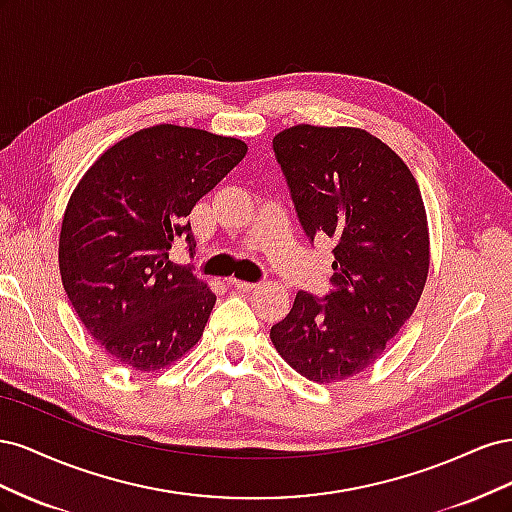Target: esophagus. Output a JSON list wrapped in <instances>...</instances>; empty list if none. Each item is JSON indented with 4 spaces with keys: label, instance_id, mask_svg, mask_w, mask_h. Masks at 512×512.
Returning a JSON list of instances; mask_svg holds the SVG:
<instances>
[{
    "label": "esophagus",
    "instance_id": "34e87169",
    "mask_svg": "<svg viewBox=\"0 0 512 512\" xmlns=\"http://www.w3.org/2000/svg\"><path fill=\"white\" fill-rule=\"evenodd\" d=\"M230 286H235L237 290H243V292H252L256 288V284L252 282H243V280H235V277H230Z\"/></svg>",
    "mask_w": 512,
    "mask_h": 512
}]
</instances>
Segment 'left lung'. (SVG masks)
Segmentation results:
<instances>
[{
    "label": "left lung",
    "instance_id": "1",
    "mask_svg": "<svg viewBox=\"0 0 512 512\" xmlns=\"http://www.w3.org/2000/svg\"><path fill=\"white\" fill-rule=\"evenodd\" d=\"M307 239L329 237L331 290H299L271 327L282 359L312 382L367 369L421 299L429 271L425 205L410 168L359 128L292 126L273 138Z\"/></svg>",
    "mask_w": 512,
    "mask_h": 512
}]
</instances>
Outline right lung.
I'll use <instances>...</instances> for the list:
<instances>
[{"instance_id":"add662e5","label":"right lung","mask_w":512,"mask_h":512,"mask_svg":"<svg viewBox=\"0 0 512 512\" xmlns=\"http://www.w3.org/2000/svg\"><path fill=\"white\" fill-rule=\"evenodd\" d=\"M247 153L239 138L162 123L106 149L76 185L59 235L64 290L119 363L156 371L205 331L215 294L168 250L196 247L188 215Z\"/></svg>"}]
</instances>
